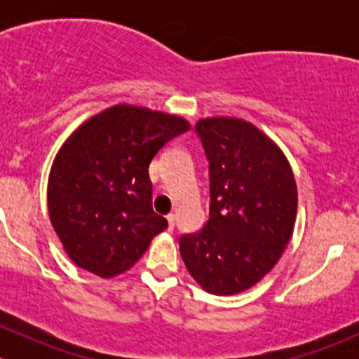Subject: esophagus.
<instances>
[{
  "instance_id": "1",
  "label": "esophagus",
  "mask_w": 359,
  "mask_h": 359,
  "mask_svg": "<svg viewBox=\"0 0 359 359\" xmlns=\"http://www.w3.org/2000/svg\"><path fill=\"white\" fill-rule=\"evenodd\" d=\"M166 220H168L170 229H173V227H175V220H177L175 213H168V215H166Z\"/></svg>"
}]
</instances>
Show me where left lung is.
Listing matches in <instances>:
<instances>
[{
	"instance_id": "8db88e82",
	"label": "left lung",
	"mask_w": 359,
	"mask_h": 359,
	"mask_svg": "<svg viewBox=\"0 0 359 359\" xmlns=\"http://www.w3.org/2000/svg\"><path fill=\"white\" fill-rule=\"evenodd\" d=\"M208 159L210 215L182 234L191 276L217 295L259 283L280 260L297 215V184L280 147L252 123L206 118L194 126Z\"/></svg>"
}]
</instances>
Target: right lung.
Instances as JSON below:
<instances>
[{"mask_svg": "<svg viewBox=\"0 0 359 359\" xmlns=\"http://www.w3.org/2000/svg\"><path fill=\"white\" fill-rule=\"evenodd\" d=\"M189 130L179 116L114 106L64 142L48 179V213L74 264L102 278L132 267L168 227L153 210L149 165Z\"/></svg>", "mask_w": 359, "mask_h": 359, "instance_id": "right-lung-1", "label": "right lung"}]
</instances>
